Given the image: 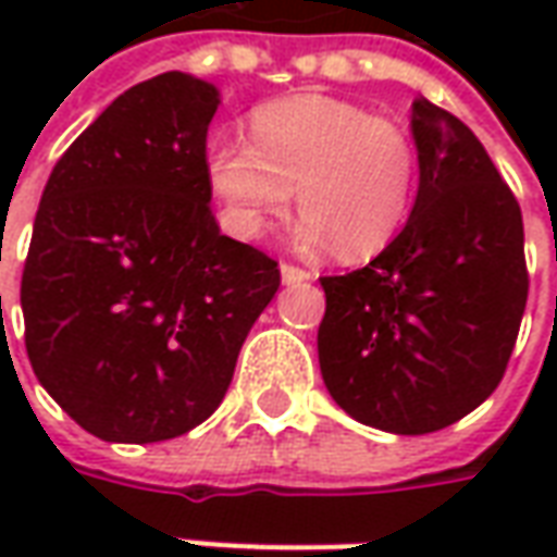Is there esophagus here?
Segmentation results:
<instances>
[{
	"instance_id": "esophagus-1",
	"label": "esophagus",
	"mask_w": 557,
	"mask_h": 557,
	"mask_svg": "<svg viewBox=\"0 0 557 557\" xmlns=\"http://www.w3.org/2000/svg\"><path fill=\"white\" fill-rule=\"evenodd\" d=\"M280 277H283V283H286V286H298V283L313 280V271L292 265V262H283V265H280Z\"/></svg>"
}]
</instances>
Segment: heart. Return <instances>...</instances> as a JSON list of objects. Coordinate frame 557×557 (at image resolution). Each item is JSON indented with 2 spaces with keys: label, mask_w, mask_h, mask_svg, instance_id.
Here are the masks:
<instances>
[{
  "label": "heart",
  "mask_w": 557,
  "mask_h": 557,
  "mask_svg": "<svg viewBox=\"0 0 557 557\" xmlns=\"http://www.w3.org/2000/svg\"><path fill=\"white\" fill-rule=\"evenodd\" d=\"M211 190L235 235L259 238L298 202V244H337L367 259L391 244L414 206L420 158L406 127L358 103L295 95L250 115V143L214 134L206 148Z\"/></svg>",
  "instance_id": "1"
}]
</instances>
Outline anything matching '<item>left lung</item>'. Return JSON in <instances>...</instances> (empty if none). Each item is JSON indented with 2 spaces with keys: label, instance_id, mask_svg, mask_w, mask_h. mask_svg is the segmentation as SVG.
<instances>
[{
  "label": "left lung",
  "instance_id": "obj_1",
  "mask_svg": "<svg viewBox=\"0 0 557 557\" xmlns=\"http://www.w3.org/2000/svg\"><path fill=\"white\" fill-rule=\"evenodd\" d=\"M420 187L409 223L370 265L322 277L319 367L339 409L423 435L502 382L528 301L522 211L456 115L418 98Z\"/></svg>",
  "mask_w": 557,
  "mask_h": 557
}]
</instances>
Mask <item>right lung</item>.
I'll return each instance as SVG.
<instances>
[{
    "label": "right lung",
    "mask_w": 557,
    "mask_h": 557,
    "mask_svg": "<svg viewBox=\"0 0 557 557\" xmlns=\"http://www.w3.org/2000/svg\"><path fill=\"white\" fill-rule=\"evenodd\" d=\"M218 89L166 71L119 95L50 172L20 283L44 391L103 442L218 409L277 262L220 235L206 172Z\"/></svg>",
    "instance_id": "add662e5"
}]
</instances>
